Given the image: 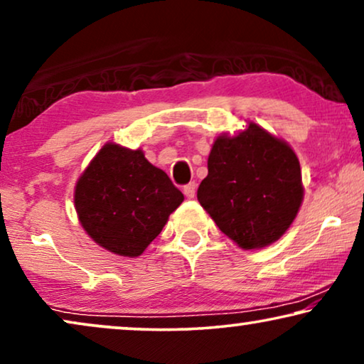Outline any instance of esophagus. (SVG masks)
<instances>
[{"instance_id":"obj_1","label":"esophagus","mask_w":364,"mask_h":364,"mask_svg":"<svg viewBox=\"0 0 364 364\" xmlns=\"http://www.w3.org/2000/svg\"><path fill=\"white\" fill-rule=\"evenodd\" d=\"M196 191H197L196 182H191V183H187V186H183V193H186L187 198H193V196H196Z\"/></svg>"}]
</instances>
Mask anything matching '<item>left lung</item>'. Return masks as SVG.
Segmentation results:
<instances>
[{
	"label": "left lung",
	"instance_id": "obj_1",
	"mask_svg": "<svg viewBox=\"0 0 364 364\" xmlns=\"http://www.w3.org/2000/svg\"><path fill=\"white\" fill-rule=\"evenodd\" d=\"M197 198L238 247H267L287 232L301 205L300 162L287 142L250 122L213 144Z\"/></svg>",
	"mask_w": 364,
	"mask_h": 364
}]
</instances>
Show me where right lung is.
I'll return each instance as SVG.
<instances>
[{
	"instance_id": "right-lung-1",
	"label": "right lung",
	"mask_w": 364,
	"mask_h": 364,
	"mask_svg": "<svg viewBox=\"0 0 364 364\" xmlns=\"http://www.w3.org/2000/svg\"><path fill=\"white\" fill-rule=\"evenodd\" d=\"M183 193L142 151L106 144L74 192L79 220L94 242L122 257H137L162 232Z\"/></svg>"
}]
</instances>
